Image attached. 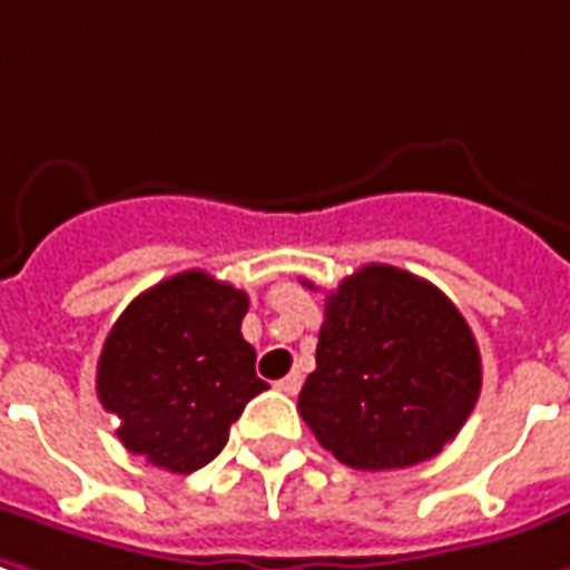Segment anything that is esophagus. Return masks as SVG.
<instances>
[{"mask_svg":"<svg viewBox=\"0 0 570 570\" xmlns=\"http://www.w3.org/2000/svg\"><path fill=\"white\" fill-rule=\"evenodd\" d=\"M299 386H302L299 371H289L284 381H277V390H284V393H289V396H293V393H299Z\"/></svg>","mask_w":570,"mask_h":570,"instance_id":"esophagus-1","label":"esophagus"}]
</instances>
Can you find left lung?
Listing matches in <instances>:
<instances>
[{"instance_id": "left-lung-1", "label": "left lung", "mask_w": 570, "mask_h": 570, "mask_svg": "<svg viewBox=\"0 0 570 570\" xmlns=\"http://www.w3.org/2000/svg\"><path fill=\"white\" fill-rule=\"evenodd\" d=\"M315 362L299 415L358 471L433 459L480 396V352L462 312L393 265H365L327 296Z\"/></svg>"}]
</instances>
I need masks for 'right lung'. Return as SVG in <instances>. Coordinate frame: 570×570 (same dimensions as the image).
<instances>
[{
    "mask_svg": "<svg viewBox=\"0 0 570 570\" xmlns=\"http://www.w3.org/2000/svg\"><path fill=\"white\" fill-rule=\"evenodd\" d=\"M249 296L205 271L139 293L115 321L96 393L134 455L174 474L218 455L246 402L268 390L239 324Z\"/></svg>",
    "mask_w": 570,
    "mask_h": 570,
    "instance_id": "add662e5",
    "label": "right lung"
}]
</instances>
